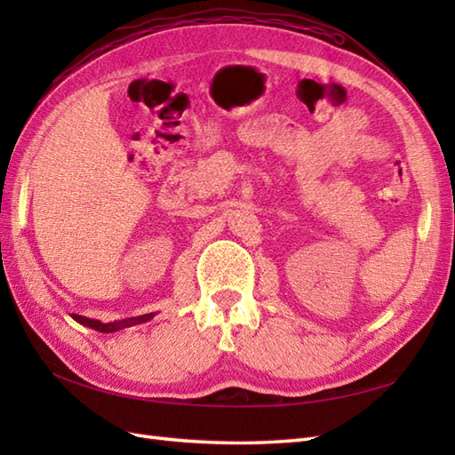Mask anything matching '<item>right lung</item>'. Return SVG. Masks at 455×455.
I'll return each instance as SVG.
<instances>
[{
  "instance_id": "right-lung-1",
  "label": "right lung",
  "mask_w": 455,
  "mask_h": 455,
  "mask_svg": "<svg viewBox=\"0 0 455 455\" xmlns=\"http://www.w3.org/2000/svg\"><path fill=\"white\" fill-rule=\"evenodd\" d=\"M154 316V313L148 315H140V316H132V318H123V321H113V323H101V321H93V318H85L82 315H72L74 321H78L84 326H90L93 331L98 332H117L121 328H127V326H134V324H140V323H147Z\"/></svg>"
}]
</instances>
